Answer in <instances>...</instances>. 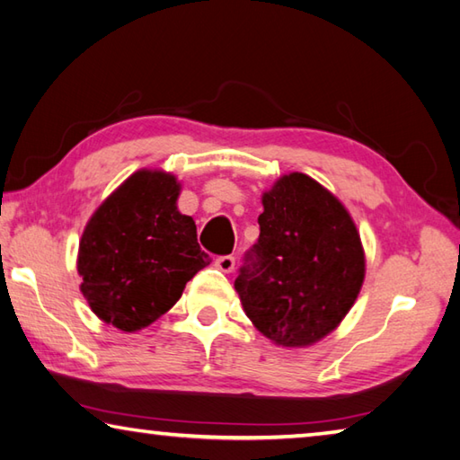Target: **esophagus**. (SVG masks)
Listing matches in <instances>:
<instances>
[{"mask_svg": "<svg viewBox=\"0 0 460 460\" xmlns=\"http://www.w3.org/2000/svg\"><path fill=\"white\" fill-rule=\"evenodd\" d=\"M215 265H217V269H221L223 273H231L233 269H235V257L233 255H221L215 259Z\"/></svg>", "mask_w": 460, "mask_h": 460, "instance_id": "esophagus-1", "label": "esophagus"}]
</instances>
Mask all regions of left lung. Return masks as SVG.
<instances>
[{
  "instance_id": "obj_1",
  "label": "left lung",
  "mask_w": 460,
  "mask_h": 460,
  "mask_svg": "<svg viewBox=\"0 0 460 460\" xmlns=\"http://www.w3.org/2000/svg\"><path fill=\"white\" fill-rule=\"evenodd\" d=\"M257 221L259 239L235 279L243 309L277 345H311L343 321L361 291V237L337 197L303 173L279 179Z\"/></svg>"
}]
</instances>
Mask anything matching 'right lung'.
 Returning <instances> with one entry per match:
<instances>
[{
    "instance_id": "1",
    "label": "right lung",
    "mask_w": 460,
    "mask_h": 460,
    "mask_svg": "<svg viewBox=\"0 0 460 460\" xmlns=\"http://www.w3.org/2000/svg\"><path fill=\"white\" fill-rule=\"evenodd\" d=\"M177 197L173 175L137 171L89 219L77 271L81 293L102 321L128 332L151 325L211 263L195 221L177 211Z\"/></svg>"
}]
</instances>
